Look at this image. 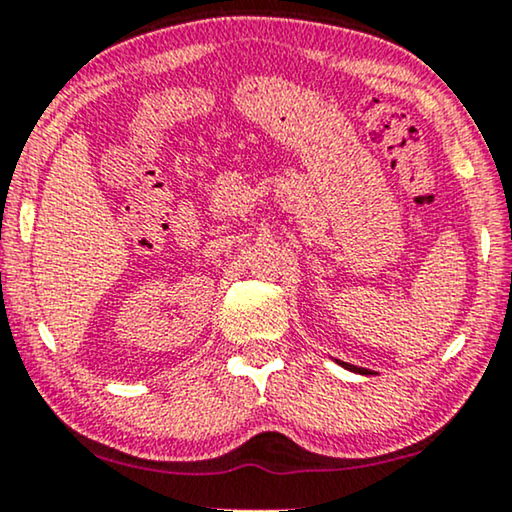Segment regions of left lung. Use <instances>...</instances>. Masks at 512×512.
Instances as JSON below:
<instances>
[{
  "mask_svg": "<svg viewBox=\"0 0 512 512\" xmlns=\"http://www.w3.org/2000/svg\"><path fill=\"white\" fill-rule=\"evenodd\" d=\"M335 363H338V366H342V368H345V370H352V373H359V375H368V370H366V368L352 366V363H345V361H338V359H335Z\"/></svg>",
  "mask_w": 512,
  "mask_h": 512,
  "instance_id": "obj_1",
  "label": "left lung"
}]
</instances>
